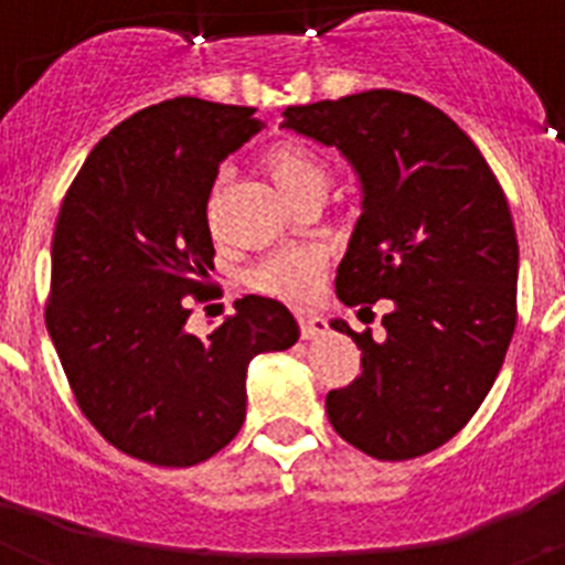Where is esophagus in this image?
<instances>
[{
  "label": "esophagus",
  "mask_w": 565,
  "mask_h": 565,
  "mask_svg": "<svg viewBox=\"0 0 565 565\" xmlns=\"http://www.w3.org/2000/svg\"><path fill=\"white\" fill-rule=\"evenodd\" d=\"M328 331V322L319 317H299V337L306 339H317Z\"/></svg>",
  "instance_id": "obj_1"
}]
</instances>
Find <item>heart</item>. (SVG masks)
Segmentation results:
<instances>
[{
	"instance_id": "heart-1",
	"label": "heart",
	"mask_w": 565,
	"mask_h": 565,
	"mask_svg": "<svg viewBox=\"0 0 565 565\" xmlns=\"http://www.w3.org/2000/svg\"><path fill=\"white\" fill-rule=\"evenodd\" d=\"M263 163L271 172L274 181L297 206L311 201H326L333 183V169L319 152L302 141H277L266 149ZM228 178V169L217 172L212 192V212L217 209V198ZM328 271V254L319 246H288L277 248L246 271V286L268 299H277L282 306L302 308L319 291V282Z\"/></svg>"
}]
</instances>
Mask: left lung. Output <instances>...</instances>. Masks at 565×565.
Listing matches in <instances>:
<instances>
[{
  "instance_id": "1",
  "label": "left lung",
  "mask_w": 565,
  "mask_h": 565,
  "mask_svg": "<svg viewBox=\"0 0 565 565\" xmlns=\"http://www.w3.org/2000/svg\"><path fill=\"white\" fill-rule=\"evenodd\" d=\"M282 127L337 147L362 178L364 212L337 297L391 302L382 339L351 331L362 373L331 391L333 430L379 461L438 450L476 416L518 326V237L507 194L450 115L398 89L282 113Z\"/></svg>"
}]
</instances>
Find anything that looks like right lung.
<instances>
[{"label": "right lung", "instance_id": "add662e5", "mask_svg": "<svg viewBox=\"0 0 565 565\" xmlns=\"http://www.w3.org/2000/svg\"><path fill=\"white\" fill-rule=\"evenodd\" d=\"M259 132L254 107L181 96L129 115L70 183L53 234L44 322L87 422L138 461L192 467L246 422L257 353L286 351V306L243 297L206 339L209 194L228 152Z\"/></svg>", "mask_w": 565, "mask_h": 565}]
</instances>
